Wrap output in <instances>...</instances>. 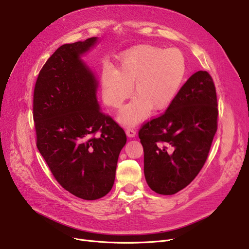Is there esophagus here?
<instances>
[{
    "instance_id": "obj_1",
    "label": "esophagus",
    "mask_w": 249,
    "mask_h": 249,
    "mask_svg": "<svg viewBox=\"0 0 249 249\" xmlns=\"http://www.w3.org/2000/svg\"><path fill=\"white\" fill-rule=\"evenodd\" d=\"M126 135H127V137H129V138L135 137V135H136L135 129L132 128V127H128V128L126 129Z\"/></svg>"
}]
</instances>
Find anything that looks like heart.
<instances>
[{
  "label": "heart",
  "mask_w": 249,
  "mask_h": 249,
  "mask_svg": "<svg viewBox=\"0 0 249 249\" xmlns=\"http://www.w3.org/2000/svg\"><path fill=\"white\" fill-rule=\"evenodd\" d=\"M186 74V59L177 48L138 45L120 56L117 70L105 68L101 75L105 104L119 109L132 94L133 101L118 115L124 125L144 121L150 111L169 107L178 96Z\"/></svg>",
  "instance_id": "obj_1"
}]
</instances>
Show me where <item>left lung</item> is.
Listing matches in <instances>:
<instances>
[{"label": "left lung", "mask_w": 249, "mask_h": 249, "mask_svg": "<svg viewBox=\"0 0 249 249\" xmlns=\"http://www.w3.org/2000/svg\"><path fill=\"white\" fill-rule=\"evenodd\" d=\"M217 96L211 75L189 77L165 113L139 130L144 176L155 193L174 195L198 176L217 131Z\"/></svg>", "instance_id": "1"}]
</instances>
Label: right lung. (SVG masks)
Listing matches in <instances>:
<instances>
[{
	"label": "right lung",
	"instance_id": "add662e5",
	"mask_svg": "<svg viewBox=\"0 0 249 249\" xmlns=\"http://www.w3.org/2000/svg\"><path fill=\"white\" fill-rule=\"evenodd\" d=\"M98 39L58 47L39 72L33 95L39 152L63 189L89 201L111 191L127 141L124 130L101 111L99 82L82 58Z\"/></svg>",
	"mask_w": 249,
	"mask_h": 249
}]
</instances>
